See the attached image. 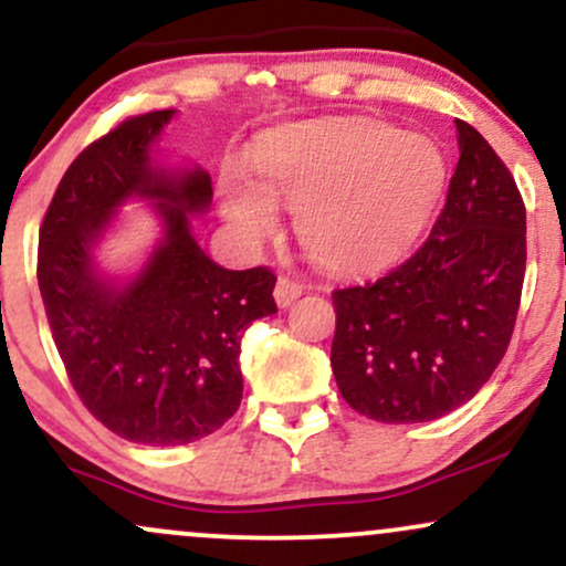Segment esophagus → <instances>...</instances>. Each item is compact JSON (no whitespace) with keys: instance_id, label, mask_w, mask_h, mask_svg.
<instances>
[{"instance_id":"obj_1","label":"esophagus","mask_w":566,"mask_h":566,"mask_svg":"<svg viewBox=\"0 0 566 566\" xmlns=\"http://www.w3.org/2000/svg\"><path fill=\"white\" fill-rule=\"evenodd\" d=\"M301 292H303L301 284L292 282V279H287V276H279V282L274 287V297H276L279 308H287V305L295 303L297 297H301Z\"/></svg>"}]
</instances>
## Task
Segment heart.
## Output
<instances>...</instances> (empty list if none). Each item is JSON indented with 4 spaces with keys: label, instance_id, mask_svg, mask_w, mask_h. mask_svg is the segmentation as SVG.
Here are the masks:
<instances>
[{
    "label": "heart",
    "instance_id": "1",
    "mask_svg": "<svg viewBox=\"0 0 566 566\" xmlns=\"http://www.w3.org/2000/svg\"><path fill=\"white\" fill-rule=\"evenodd\" d=\"M258 180L223 178V212L242 242L276 231L295 210L303 250L327 271L378 269L426 229L444 188V159L420 135L375 119L303 122L258 151Z\"/></svg>",
    "mask_w": 566,
    "mask_h": 566
}]
</instances>
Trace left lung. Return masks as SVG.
I'll return each mask as SVG.
<instances>
[{
  "label": "left lung",
  "mask_w": 566,
  "mask_h": 566,
  "mask_svg": "<svg viewBox=\"0 0 566 566\" xmlns=\"http://www.w3.org/2000/svg\"><path fill=\"white\" fill-rule=\"evenodd\" d=\"M454 125L460 159L426 242L378 282L333 292L337 388L380 423H426L473 399L516 324L527 210L495 148Z\"/></svg>",
  "instance_id": "8db88e82"
}]
</instances>
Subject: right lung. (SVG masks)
Segmentation results:
<instances>
[{"label":"right lung","instance_id":"add662e5","mask_svg":"<svg viewBox=\"0 0 566 566\" xmlns=\"http://www.w3.org/2000/svg\"><path fill=\"white\" fill-rule=\"evenodd\" d=\"M172 108L129 116L71 161L39 229L36 279L53 340L82 405L116 437L148 447L218 431L242 401V337L276 314L274 271L220 269L188 216L212 201L201 167L167 172L151 143ZM127 198H151L166 237L127 285L96 274L92 247Z\"/></svg>","mask_w":566,"mask_h":566}]
</instances>
